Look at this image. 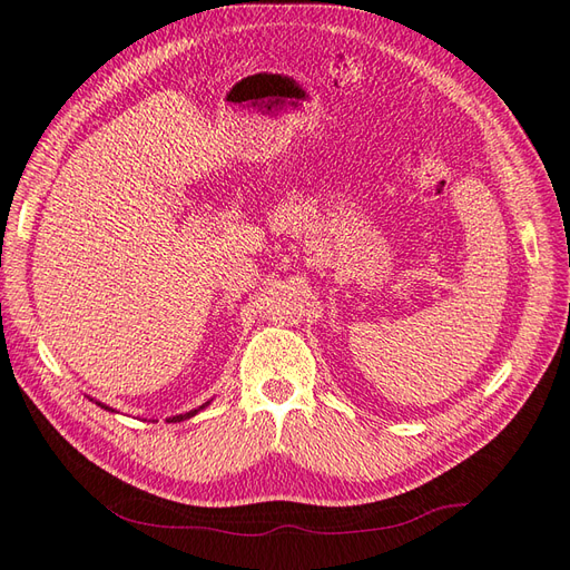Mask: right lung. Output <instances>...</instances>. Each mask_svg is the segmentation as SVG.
I'll list each match as a JSON object with an SVG mask.
<instances>
[{"label": "right lung", "mask_w": 570, "mask_h": 570, "mask_svg": "<svg viewBox=\"0 0 570 570\" xmlns=\"http://www.w3.org/2000/svg\"><path fill=\"white\" fill-rule=\"evenodd\" d=\"M87 399H89V395H87ZM89 401H95V399H89ZM210 401H214V399H210ZM210 401H206L204 405H198V407H194V410H189V413H184V415H175V417H167V422H181V420H187V417H194L196 413H198V410H204L206 405H210ZM97 405H101L104 410H111V413H116V410L114 407H109V405H104V403H99V401H95ZM150 422H157V420H150Z\"/></svg>", "instance_id": "obj_1"}]
</instances>
